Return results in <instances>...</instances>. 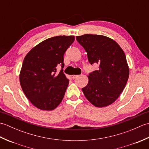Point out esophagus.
<instances>
[{
    "instance_id": "esophagus-1",
    "label": "esophagus",
    "mask_w": 149,
    "mask_h": 149,
    "mask_svg": "<svg viewBox=\"0 0 149 149\" xmlns=\"http://www.w3.org/2000/svg\"><path fill=\"white\" fill-rule=\"evenodd\" d=\"M77 77H78L77 75H72V78L73 79H75Z\"/></svg>"
}]
</instances>
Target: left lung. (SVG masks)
<instances>
[{"mask_svg":"<svg viewBox=\"0 0 149 149\" xmlns=\"http://www.w3.org/2000/svg\"><path fill=\"white\" fill-rule=\"evenodd\" d=\"M76 40L86 50L90 64L99 65V70L90 73L88 84L82 88L84 96L96 107L110 105L118 99L129 78L124 52L115 41L104 36L86 34Z\"/></svg>","mask_w":149,"mask_h":149,"instance_id":"left-lung-1","label":"left lung"}]
</instances>
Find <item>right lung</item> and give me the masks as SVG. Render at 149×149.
<instances>
[{"label": "right lung", "mask_w": 149, "mask_h": 149, "mask_svg": "<svg viewBox=\"0 0 149 149\" xmlns=\"http://www.w3.org/2000/svg\"><path fill=\"white\" fill-rule=\"evenodd\" d=\"M74 36L50 38L31 49L24 59L20 83L24 93L37 108L50 111L61 103L69 80L63 74L64 54ZM62 68L56 74V66Z\"/></svg>", "instance_id": "obj_1"}]
</instances>
